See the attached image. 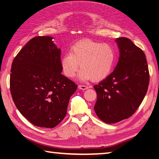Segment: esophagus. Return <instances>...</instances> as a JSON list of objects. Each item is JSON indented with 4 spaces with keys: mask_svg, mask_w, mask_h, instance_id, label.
<instances>
[{
    "mask_svg": "<svg viewBox=\"0 0 159 159\" xmlns=\"http://www.w3.org/2000/svg\"><path fill=\"white\" fill-rule=\"evenodd\" d=\"M78 88H79L80 89L85 90V89H88L89 88L88 87V86L84 85H78Z\"/></svg>",
    "mask_w": 159,
    "mask_h": 159,
    "instance_id": "1",
    "label": "esophagus"
}]
</instances>
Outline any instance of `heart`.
Masks as SVG:
<instances>
[{
  "label": "heart",
  "instance_id": "obj_1",
  "mask_svg": "<svg viewBox=\"0 0 159 159\" xmlns=\"http://www.w3.org/2000/svg\"><path fill=\"white\" fill-rule=\"evenodd\" d=\"M116 57L113 45L85 40L77 43L61 58V68L68 78H74L80 66L81 80H102L110 74ZM81 64H80V63Z\"/></svg>",
  "mask_w": 159,
  "mask_h": 159
}]
</instances>
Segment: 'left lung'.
Returning <instances> with one entry per match:
<instances>
[{"instance_id": "8db88e82", "label": "left lung", "mask_w": 159, "mask_h": 159, "mask_svg": "<svg viewBox=\"0 0 159 159\" xmlns=\"http://www.w3.org/2000/svg\"><path fill=\"white\" fill-rule=\"evenodd\" d=\"M115 42L120 53L117 66L93 87L98 95L95 113L106 123L131 117L142 103L149 83L145 53L129 38H118Z\"/></svg>"}]
</instances>
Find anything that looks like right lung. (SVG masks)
I'll list each match as a JSON object with an SVG mask.
<instances>
[{
	"label": "right lung",
	"mask_w": 159,
	"mask_h": 159,
	"mask_svg": "<svg viewBox=\"0 0 159 159\" xmlns=\"http://www.w3.org/2000/svg\"><path fill=\"white\" fill-rule=\"evenodd\" d=\"M51 36L33 38L12 64L10 88L20 113L37 127L53 128L65 117L78 88L62 75L61 50Z\"/></svg>",
	"instance_id": "obj_1"
}]
</instances>
